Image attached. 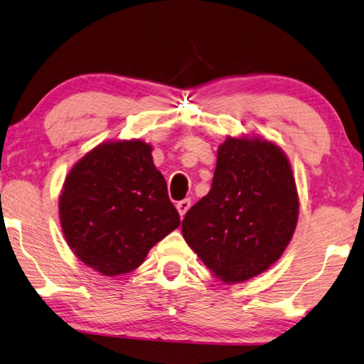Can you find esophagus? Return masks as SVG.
<instances>
[{"label": "esophagus", "mask_w": 364, "mask_h": 364, "mask_svg": "<svg viewBox=\"0 0 364 364\" xmlns=\"http://www.w3.org/2000/svg\"><path fill=\"white\" fill-rule=\"evenodd\" d=\"M177 212H178V215H181V217L183 218V215L187 213V210L191 208V200L188 198H183V200H181V202H177Z\"/></svg>", "instance_id": "obj_1"}]
</instances>
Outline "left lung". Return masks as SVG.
Returning a JSON list of instances; mask_svg holds the SVG:
<instances>
[{"label": "left lung", "mask_w": 364, "mask_h": 364, "mask_svg": "<svg viewBox=\"0 0 364 364\" xmlns=\"http://www.w3.org/2000/svg\"><path fill=\"white\" fill-rule=\"evenodd\" d=\"M210 192L186 213L182 233L223 282L264 272L282 256L299 217L292 169L281 147L261 138H226Z\"/></svg>", "instance_id": "1"}]
</instances>
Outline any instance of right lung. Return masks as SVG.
Instances as JSON below:
<instances>
[{
  "label": "right lung",
  "instance_id": "add662e5",
  "mask_svg": "<svg viewBox=\"0 0 364 364\" xmlns=\"http://www.w3.org/2000/svg\"><path fill=\"white\" fill-rule=\"evenodd\" d=\"M151 151L139 139L100 144L65 178L62 231L78 259L105 276L136 269L181 225Z\"/></svg>",
  "mask_w": 364,
  "mask_h": 364
}]
</instances>
